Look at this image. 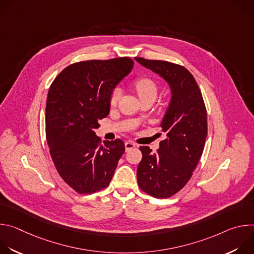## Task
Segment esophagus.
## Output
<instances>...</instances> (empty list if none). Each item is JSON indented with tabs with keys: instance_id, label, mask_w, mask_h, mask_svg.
<instances>
[{
	"instance_id": "1",
	"label": "esophagus",
	"mask_w": 254,
	"mask_h": 254,
	"mask_svg": "<svg viewBox=\"0 0 254 254\" xmlns=\"http://www.w3.org/2000/svg\"><path fill=\"white\" fill-rule=\"evenodd\" d=\"M136 146V144L134 143V142H132V141H126V143H125V147H126V151H128V150H130V149H132V148H134Z\"/></svg>"
}]
</instances>
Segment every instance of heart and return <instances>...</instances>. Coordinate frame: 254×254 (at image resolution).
I'll use <instances>...</instances> for the list:
<instances>
[{"label": "heart", "instance_id": "obj_1", "mask_svg": "<svg viewBox=\"0 0 254 254\" xmlns=\"http://www.w3.org/2000/svg\"><path fill=\"white\" fill-rule=\"evenodd\" d=\"M134 87L140 99L149 98V97L156 98L159 90L158 84L156 83V81L149 77H141L136 79L134 82ZM122 94H123V90L119 86L113 90L111 94V99H110L112 106H115L118 104L119 100L122 97Z\"/></svg>", "mask_w": 254, "mask_h": 254}]
</instances>
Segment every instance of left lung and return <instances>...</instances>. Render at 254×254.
I'll use <instances>...</instances> for the list:
<instances>
[{
    "instance_id": "obj_1",
    "label": "left lung",
    "mask_w": 254,
    "mask_h": 254,
    "mask_svg": "<svg viewBox=\"0 0 254 254\" xmlns=\"http://www.w3.org/2000/svg\"><path fill=\"white\" fill-rule=\"evenodd\" d=\"M168 84L171 100L161 123L167 137L157 154L139 147L142 159L136 170L139 188L155 198H168L190 180L204 150L207 113L199 86L183 66L162 60L134 57Z\"/></svg>"
}]
</instances>
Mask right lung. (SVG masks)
I'll list each match as a JSON object with an SVG mask.
<instances>
[{
	"instance_id": "obj_1",
	"label": "right lung",
	"mask_w": 254,
	"mask_h": 254,
	"mask_svg": "<svg viewBox=\"0 0 254 254\" xmlns=\"http://www.w3.org/2000/svg\"><path fill=\"white\" fill-rule=\"evenodd\" d=\"M128 57L69 65L51 84L46 102V137L61 178L79 194L110 185L125 142L103 140L98 121L111 110V94L133 67Z\"/></svg>"
}]
</instances>
